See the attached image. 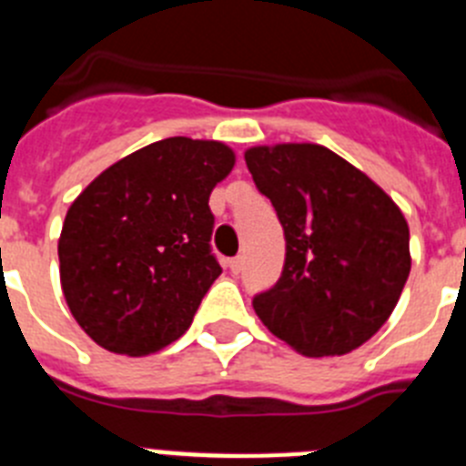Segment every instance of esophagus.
Here are the masks:
<instances>
[{
  "mask_svg": "<svg viewBox=\"0 0 466 466\" xmlns=\"http://www.w3.org/2000/svg\"><path fill=\"white\" fill-rule=\"evenodd\" d=\"M242 257H233V258H228V268H230V273L233 275H238L242 270Z\"/></svg>",
  "mask_w": 466,
  "mask_h": 466,
  "instance_id": "1",
  "label": "esophagus"
}]
</instances>
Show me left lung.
Returning a JSON list of instances; mask_svg holds the SVG:
<instances>
[{"mask_svg": "<svg viewBox=\"0 0 466 466\" xmlns=\"http://www.w3.org/2000/svg\"><path fill=\"white\" fill-rule=\"evenodd\" d=\"M284 230V268L252 299L261 322L308 357L345 355L392 315L410 273L409 224L378 184L319 144L245 154Z\"/></svg>", "mask_w": 466, "mask_h": 466, "instance_id": "8db88e82", "label": "left lung"}]
</instances>
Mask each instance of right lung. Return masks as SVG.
<instances>
[{"instance_id":"1","label":"right lung","mask_w":466,"mask_h":466,"mask_svg":"<svg viewBox=\"0 0 466 466\" xmlns=\"http://www.w3.org/2000/svg\"><path fill=\"white\" fill-rule=\"evenodd\" d=\"M221 142L167 137L106 167L65 217L60 282L97 345L142 357L191 327L221 266L209 193L233 170Z\"/></svg>"}]
</instances>
